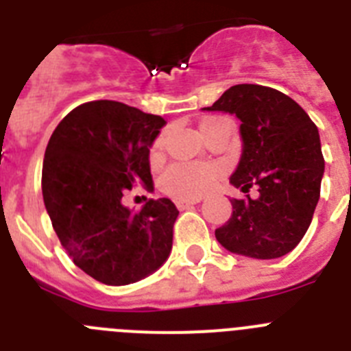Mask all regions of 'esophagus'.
I'll use <instances>...</instances> for the list:
<instances>
[{
	"mask_svg": "<svg viewBox=\"0 0 351 351\" xmlns=\"http://www.w3.org/2000/svg\"><path fill=\"white\" fill-rule=\"evenodd\" d=\"M198 202H200V198H191V200H178V202H176V206H178L181 210H184V209H190V207H193L195 204H198Z\"/></svg>",
	"mask_w": 351,
	"mask_h": 351,
	"instance_id": "esophagus-1",
	"label": "esophagus"
}]
</instances>
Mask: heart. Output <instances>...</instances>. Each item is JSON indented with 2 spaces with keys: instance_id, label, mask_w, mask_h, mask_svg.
Listing matches in <instances>:
<instances>
[{
  "instance_id": "heart-1",
  "label": "heart",
  "mask_w": 351,
  "mask_h": 351,
  "mask_svg": "<svg viewBox=\"0 0 351 351\" xmlns=\"http://www.w3.org/2000/svg\"><path fill=\"white\" fill-rule=\"evenodd\" d=\"M221 117H209L202 121L200 133L218 125ZM163 145V138H158L153 145V156H158ZM218 178V169L213 165H197V163H178L172 165L161 176V190L176 198H197L206 193Z\"/></svg>"
}]
</instances>
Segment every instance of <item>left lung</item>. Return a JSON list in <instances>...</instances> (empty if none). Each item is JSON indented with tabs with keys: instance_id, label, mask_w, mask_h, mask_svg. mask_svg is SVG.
Returning <instances> with one entry per match:
<instances>
[{
	"instance_id": "8db88e82",
	"label": "left lung",
	"mask_w": 351,
	"mask_h": 351,
	"mask_svg": "<svg viewBox=\"0 0 351 351\" xmlns=\"http://www.w3.org/2000/svg\"><path fill=\"white\" fill-rule=\"evenodd\" d=\"M207 112L234 114L243 141L230 182L247 193L232 198V216L216 228L225 250L250 258L271 260L290 253L311 225L320 198L325 161L320 133L297 101L278 89L237 84Z\"/></svg>"
}]
</instances>
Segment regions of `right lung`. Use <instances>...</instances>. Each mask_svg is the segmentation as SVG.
<instances>
[{
  "mask_svg": "<svg viewBox=\"0 0 351 351\" xmlns=\"http://www.w3.org/2000/svg\"><path fill=\"white\" fill-rule=\"evenodd\" d=\"M167 121L112 100L73 108L52 133L42 169L43 204L77 267L112 287L137 283L167 262L178 207L123 206L135 184L153 190L149 149Z\"/></svg>",
  "mask_w": 351,
  "mask_h": 351,
  "instance_id": "add662e5",
  "label": "right lung"
}]
</instances>
